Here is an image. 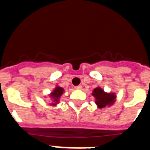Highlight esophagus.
Returning <instances> with one entry per match:
<instances>
[{
	"mask_svg": "<svg viewBox=\"0 0 150 150\" xmlns=\"http://www.w3.org/2000/svg\"><path fill=\"white\" fill-rule=\"evenodd\" d=\"M75 88H76V89H81L82 88V86L81 85H79V86H75Z\"/></svg>",
	"mask_w": 150,
	"mask_h": 150,
	"instance_id": "34e87169",
	"label": "esophagus"
}]
</instances>
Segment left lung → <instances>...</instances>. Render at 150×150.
Returning <instances> with one entry per match:
<instances>
[{"label": "left lung", "mask_w": 150, "mask_h": 150, "mask_svg": "<svg viewBox=\"0 0 150 150\" xmlns=\"http://www.w3.org/2000/svg\"><path fill=\"white\" fill-rule=\"evenodd\" d=\"M91 95L95 98V103L97 107L100 109L106 107H110L116 102V95L114 92H106L100 86L96 87Z\"/></svg>", "instance_id": "obj_1"}]
</instances>
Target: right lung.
Listing matches in <instances>:
<instances>
[{
  "instance_id": "right-lung-1",
  "label": "right lung",
  "mask_w": 150,
  "mask_h": 150,
  "mask_svg": "<svg viewBox=\"0 0 150 150\" xmlns=\"http://www.w3.org/2000/svg\"><path fill=\"white\" fill-rule=\"evenodd\" d=\"M64 89L62 87H60L59 86L56 85V86L52 90V91H51L50 94H49V98L51 101L50 104V106L55 107V106H57V104H59L61 97L64 94Z\"/></svg>"
}]
</instances>
